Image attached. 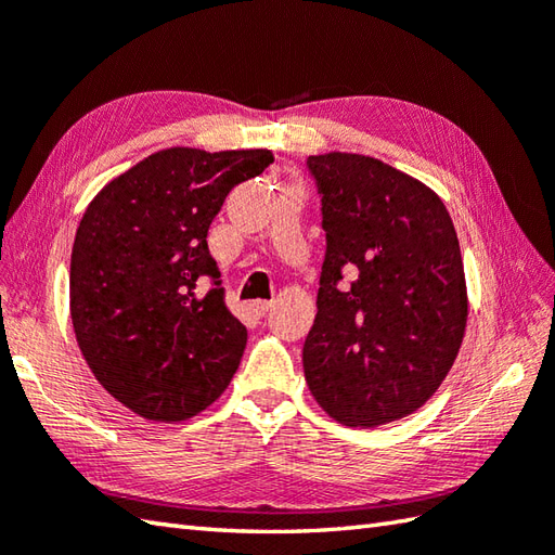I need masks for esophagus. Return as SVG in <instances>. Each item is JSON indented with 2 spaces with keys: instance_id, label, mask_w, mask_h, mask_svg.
<instances>
[{
  "instance_id": "34e87169",
  "label": "esophagus",
  "mask_w": 555,
  "mask_h": 555,
  "mask_svg": "<svg viewBox=\"0 0 555 555\" xmlns=\"http://www.w3.org/2000/svg\"><path fill=\"white\" fill-rule=\"evenodd\" d=\"M271 305H274L271 300H253V302H250V310H253L257 317H262V314L269 312Z\"/></svg>"
}]
</instances>
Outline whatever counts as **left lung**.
<instances>
[{
    "label": "left lung",
    "instance_id": "obj_1",
    "mask_svg": "<svg viewBox=\"0 0 555 555\" xmlns=\"http://www.w3.org/2000/svg\"><path fill=\"white\" fill-rule=\"evenodd\" d=\"M326 257L302 346L310 391L346 427L420 410L451 372L467 326L463 255L429 185L356 152L308 157ZM348 266L359 279L338 289Z\"/></svg>",
    "mask_w": 555,
    "mask_h": 555
}]
</instances>
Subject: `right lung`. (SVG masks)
<instances>
[{"label":"right lung","mask_w":555,"mask_h":555,"mask_svg":"<svg viewBox=\"0 0 555 555\" xmlns=\"http://www.w3.org/2000/svg\"><path fill=\"white\" fill-rule=\"evenodd\" d=\"M271 150L167 147L90 199L70 250V324L104 391L152 422H181L223 393L247 344L215 281L207 231Z\"/></svg>","instance_id":"obj_1"}]
</instances>
